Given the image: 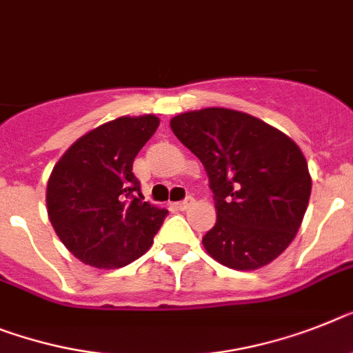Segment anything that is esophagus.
<instances>
[{"label":"esophagus","instance_id":"obj_1","mask_svg":"<svg viewBox=\"0 0 353 353\" xmlns=\"http://www.w3.org/2000/svg\"><path fill=\"white\" fill-rule=\"evenodd\" d=\"M195 201H194V197H186L185 201H181V203H177V208L179 210H183V212H185V210H188L192 206V204H194Z\"/></svg>","mask_w":353,"mask_h":353}]
</instances>
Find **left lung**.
<instances>
[{"instance_id":"1","label":"left lung","mask_w":353,"mask_h":353,"mask_svg":"<svg viewBox=\"0 0 353 353\" xmlns=\"http://www.w3.org/2000/svg\"><path fill=\"white\" fill-rule=\"evenodd\" d=\"M170 129L208 174L217 222L203 236L206 253L236 271L280 256L300 230L312 188L300 147L276 127L226 108L181 112Z\"/></svg>"}]
</instances>
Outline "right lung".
Here are the masks:
<instances>
[{
    "label": "right lung",
    "instance_id": "add662e5",
    "mask_svg": "<svg viewBox=\"0 0 353 353\" xmlns=\"http://www.w3.org/2000/svg\"><path fill=\"white\" fill-rule=\"evenodd\" d=\"M158 125L154 114L120 117L85 132L55 163L48 219L81 262L118 269L152 245L168 212L143 201L132 163Z\"/></svg>",
    "mask_w": 353,
    "mask_h": 353
}]
</instances>
